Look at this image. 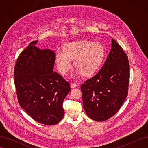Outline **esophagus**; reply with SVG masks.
<instances>
[{
	"instance_id": "1",
	"label": "esophagus",
	"mask_w": 148,
	"mask_h": 148,
	"mask_svg": "<svg viewBox=\"0 0 148 148\" xmlns=\"http://www.w3.org/2000/svg\"><path fill=\"white\" fill-rule=\"evenodd\" d=\"M70 86H71V88H76V87L77 86V84H76V83H71Z\"/></svg>"
}]
</instances>
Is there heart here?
Masks as SVG:
<instances>
[{"label":"heart","mask_w":148,"mask_h":148,"mask_svg":"<svg viewBox=\"0 0 148 148\" xmlns=\"http://www.w3.org/2000/svg\"><path fill=\"white\" fill-rule=\"evenodd\" d=\"M64 51L57 50L56 62L58 70L62 75L68 72L74 60L77 72L89 77L99 69L106 57V49L99 42L79 40L65 44Z\"/></svg>","instance_id":"b5f03b06"}]
</instances>
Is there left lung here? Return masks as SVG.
Returning <instances> with one entry per match:
<instances>
[{
  "mask_svg": "<svg viewBox=\"0 0 148 148\" xmlns=\"http://www.w3.org/2000/svg\"><path fill=\"white\" fill-rule=\"evenodd\" d=\"M129 79L127 56L112 39L111 49L104 65L81 86L84 110L88 117L102 122L117 113L128 95Z\"/></svg>",
  "mask_w": 148,
  "mask_h": 148,
  "instance_id": "obj_1",
  "label": "left lung"
}]
</instances>
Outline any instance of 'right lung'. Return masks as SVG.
<instances>
[{"label":"right lung","mask_w":148,"mask_h":148,"mask_svg":"<svg viewBox=\"0 0 148 148\" xmlns=\"http://www.w3.org/2000/svg\"><path fill=\"white\" fill-rule=\"evenodd\" d=\"M31 42L18 57L15 86L19 104L31 118L47 125L64 117L62 107L70 91L69 82L53 71L56 54L51 49H40Z\"/></svg>","instance_id":"right-lung-1"}]
</instances>
